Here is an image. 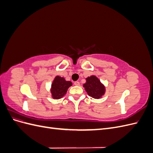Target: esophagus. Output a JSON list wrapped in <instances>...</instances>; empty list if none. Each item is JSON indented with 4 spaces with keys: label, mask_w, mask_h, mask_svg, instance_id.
<instances>
[{
    "label": "esophagus",
    "mask_w": 153,
    "mask_h": 153,
    "mask_svg": "<svg viewBox=\"0 0 153 153\" xmlns=\"http://www.w3.org/2000/svg\"><path fill=\"white\" fill-rule=\"evenodd\" d=\"M74 84H75L76 86H78V85H80V82L78 81H76V82H74Z\"/></svg>",
    "instance_id": "1"
}]
</instances>
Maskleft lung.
<instances>
[{
    "instance_id": "obj_1",
    "label": "left lung",
    "mask_w": 153,
    "mask_h": 153,
    "mask_svg": "<svg viewBox=\"0 0 153 153\" xmlns=\"http://www.w3.org/2000/svg\"><path fill=\"white\" fill-rule=\"evenodd\" d=\"M83 86L88 95L94 99H100L105 94V87L94 75L88 76Z\"/></svg>"
}]
</instances>
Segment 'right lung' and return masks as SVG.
<instances>
[{
	"instance_id": "obj_1",
	"label": "right lung",
	"mask_w": 153,
	"mask_h": 153,
	"mask_svg": "<svg viewBox=\"0 0 153 153\" xmlns=\"http://www.w3.org/2000/svg\"><path fill=\"white\" fill-rule=\"evenodd\" d=\"M71 85V82L66 81L63 77L55 76L50 89L52 98L56 100L61 99L66 94L68 88Z\"/></svg>"
}]
</instances>
